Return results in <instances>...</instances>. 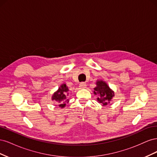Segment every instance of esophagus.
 <instances>
[{
    "label": "esophagus",
    "instance_id": "34e87169",
    "mask_svg": "<svg viewBox=\"0 0 157 157\" xmlns=\"http://www.w3.org/2000/svg\"><path fill=\"white\" fill-rule=\"evenodd\" d=\"M86 87V84L85 82H80L79 84V88H85Z\"/></svg>",
    "mask_w": 157,
    "mask_h": 157
}]
</instances>
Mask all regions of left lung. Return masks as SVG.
Returning a JSON list of instances; mask_svg holds the SVG:
<instances>
[{
	"label": "left lung",
	"instance_id": "1",
	"mask_svg": "<svg viewBox=\"0 0 157 157\" xmlns=\"http://www.w3.org/2000/svg\"><path fill=\"white\" fill-rule=\"evenodd\" d=\"M97 86L94 88V92L95 94H98L99 97L98 98V101L102 103L103 105H107L111 100L112 98L115 96L114 92L109 88L108 85L103 81H98L96 82Z\"/></svg>",
	"mask_w": 157,
	"mask_h": 157
}]
</instances>
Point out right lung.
Listing matches in <instances>:
<instances>
[{
  "label": "right lung",
  "instance_id": "add662e5",
  "mask_svg": "<svg viewBox=\"0 0 157 157\" xmlns=\"http://www.w3.org/2000/svg\"><path fill=\"white\" fill-rule=\"evenodd\" d=\"M68 88L66 86L65 84H63L59 88L58 90L52 96V100L55 99L56 101H58V103H61L59 104V106L61 107H64L65 106V102L66 101L65 99L67 98V95L68 92ZM67 101L68 100L67 99Z\"/></svg>",
  "mask_w": 157,
  "mask_h": 157
}]
</instances>
